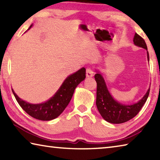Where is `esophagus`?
I'll list each match as a JSON object with an SVG mask.
<instances>
[{
    "instance_id": "34e87169",
    "label": "esophagus",
    "mask_w": 160,
    "mask_h": 160,
    "mask_svg": "<svg viewBox=\"0 0 160 160\" xmlns=\"http://www.w3.org/2000/svg\"><path fill=\"white\" fill-rule=\"evenodd\" d=\"M94 70L92 68H88L86 69V76L88 78H91L94 75Z\"/></svg>"
}]
</instances>
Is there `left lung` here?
<instances>
[{"instance_id": "1", "label": "left lung", "mask_w": 160, "mask_h": 160, "mask_svg": "<svg viewBox=\"0 0 160 160\" xmlns=\"http://www.w3.org/2000/svg\"><path fill=\"white\" fill-rule=\"evenodd\" d=\"M133 42L135 45L147 50L148 60L149 61L150 60L149 53L145 40L137 33H135ZM94 78L97 82L96 105L97 109L102 118L111 123H122L135 117L147 101L150 93V88H149L142 98L137 103L131 105L123 104L116 101L111 95L104 78L98 70H97Z\"/></svg>"}]
</instances>
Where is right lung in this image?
<instances>
[{
  "label": "right lung",
  "mask_w": 160,
  "mask_h": 160,
  "mask_svg": "<svg viewBox=\"0 0 160 160\" xmlns=\"http://www.w3.org/2000/svg\"><path fill=\"white\" fill-rule=\"evenodd\" d=\"M32 25L29 27L30 29ZM85 68H82L66 78L58 90L48 101L41 104H30L20 99L12 89L16 100L22 109L38 120L51 121L57 118L66 109L71 99L75 89L85 78Z\"/></svg>",
  "instance_id": "add662e5"
}]
</instances>
